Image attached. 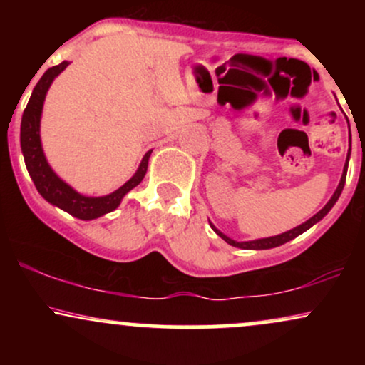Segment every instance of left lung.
<instances>
[{"label": "left lung", "instance_id": "8db88e82", "mask_svg": "<svg viewBox=\"0 0 365 365\" xmlns=\"http://www.w3.org/2000/svg\"><path fill=\"white\" fill-rule=\"evenodd\" d=\"M349 159H350V149H349V154H346L345 168H343V175H341L340 183H338V187H336V190H334V194L331 195V199L328 200V204H326V206L322 207L319 212H316V215H314L312 217H309V220L305 221V223L299 225V226H295V228H292V230H288V232L282 233V235H274V237H267V238H257V240H249V242H237V240H233V238L226 237L225 233H221L220 230H217L216 226L212 225V223H211V228L215 230V232L217 233V235H220L221 238H223V240L226 242V244H230V245H233V247H238V249H254V250H262V249H273V247H279V245L287 244V242H290V240H293V238H295V237L302 235L304 232H307V230L311 228V226H314L316 223H319V221L322 220V217H324V216L328 215V212L331 211V207H333L334 204H336V200L340 199V195H341L343 187H345L346 170H349Z\"/></svg>", "mask_w": 365, "mask_h": 365}]
</instances>
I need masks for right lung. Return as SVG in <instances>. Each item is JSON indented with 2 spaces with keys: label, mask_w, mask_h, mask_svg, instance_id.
I'll list each match as a JSON object with an SVG mask.
<instances>
[{
  "label": "right lung",
  "mask_w": 365,
  "mask_h": 365,
  "mask_svg": "<svg viewBox=\"0 0 365 365\" xmlns=\"http://www.w3.org/2000/svg\"><path fill=\"white\" fill-rule=\"evenodd\" d=\"M68 61H63L60 65L51 66L44 72L41 81L36 83L34 91H32L31 99H29L27 108H25L22 115V125H20V148L25 159V166H27L29 175H31L32 182L41 195L48 200L53 206L63 209L68 215H72L78 220L89 221L96 217L108 215V212L115 211L120 206L123 197L128 194L132 188H135L145 177L148 171L149 156L153 150L145 153L142 158L139 168L135 175L123 183L120 188L108 195L101 197H89L77 192L66 182L54 173V170L49 166L48 159L44 156L43 144H41V115H43V106L46 94H48L49 87L54 78L60 75L63 70L68 66Z\"/></svg>",
  "instance_id": "add662e5"
}]
</instances>
